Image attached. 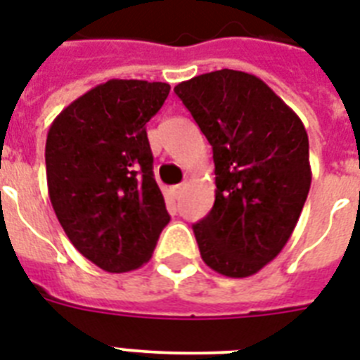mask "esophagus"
Here are the masks:
<instances>
[{"label":"esophagus","instance_id":"esophagus-1","mask_svg":"<svg viewBox=\"0 0 360 360\" xmlns=\"http://www.w3.org/2000/svg\"><path fill=\"white\" fill-rule=\"evenodd\" d=\"M185 191V185H174L172 186V194H174L175 198L181 196V192Z\"/></svg>","mask_w":360,"mask_h":360}]
</instances>
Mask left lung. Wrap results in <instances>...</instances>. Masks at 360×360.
<instances>
[{"mask_svg": "<svg viewBox=\"0 0 360 360\" xmlns=\"http://www.w3.org/2000/svg\"><path fill=\"white\" fill-rule=\"evenodd\" d=\"M213 147L214 205L192 226L202 259L245 278L295 230L312 172L299 115L257 76L222 69L174 87Z\"/></svg>", "mask_w": 360, "mask_h": 360, "instance_id": "1", "label": "left lung"}]
</instances>
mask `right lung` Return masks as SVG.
<instances>
[{
  "label": "right lung",
  "mask_w": 360,
  "mask_h": 360,
  "mask_svg": "<svg viewBox=\"0 0 360 360\" xmlns=\"http://www.w3.org/2000/svg\"><path fill=\"white\" fill-rule=\"evenodd\" d=\"M168 93L162 82L108 80L70 103L48 130L56 217L76 250L108 273L149 262L169 222L146 132Z\"/></svg>",
  "instance_id": "1"
}]
</instances>
